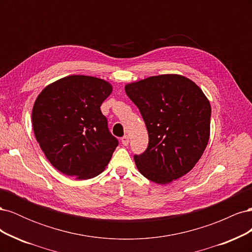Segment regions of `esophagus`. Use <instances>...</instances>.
<instances>
[{
    "instance_id": "esophagus-1",
    "label": "esophagus",
    "mask_w": 252,
    "mask_h": 252,
    "mask_svg": "<svg viewBox=\"0 0 252 252\" xmlns=\"http://www.w3.org/2000/svg\"><path fill=\"white\" fill-rule=\"evenodd\" d=\"M121 142H122V144L124 145V146H127V145L129 144V136L128 135H124L123 138L121 139Z\"/></svg>"
}]
</instances>
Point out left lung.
Instances as JSON below:
<instances>
[{"label":"left lung","instance_id":"8db88e82","mask_svg":"<svg viewBox=\"0 0 252 252\" xmlns=\"http://www.w3.org/2000/svg\"><path fill=\"white\" fill-rule=\"evenodd\" d=\"M139 108L149 143L134 162L145 178L169 184L199 162L210 135L211 107L194 82L181 74L149 77L125 86Z\"/></svg>","mask_w":252,"mask_h":252}]
</instances>
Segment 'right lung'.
<instances>
[{
  "mask_svg": "<svg viewBox=\"0 0 252 252\" xmlns=\"http://www.w3.org/2000/svg\"><path fill=\"white\" fill-rule=\"evenodd\" d=\"M111 93L107 81L74 74L49 84L37 95L32 117L35 139L60 172L87 180L108 165L119 142L100 107Z\"/></svg>",
  "mask_w": 252,
  "mask_h": 252,
  "instance_id": "obj_1",
  "label": "right lung"
}]
</instances>
